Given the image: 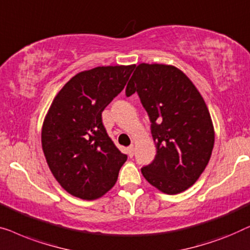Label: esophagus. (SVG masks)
<instances>
[{"mask_svg": "<svg viewBox=\"0 0 250 250\" xmlns=\"http://www.w3.org/2000/svg\"><path fill=\"white\" fill-rule=\"evenodd\" d=\"M133 152H135V148H133V145H130L128 148H126V153L130 157L133 156Z\"/></svg>", "mask_w": 250, "mask_h": 250, "instance_id": "1", "label": "esophagus"}]
</instances>
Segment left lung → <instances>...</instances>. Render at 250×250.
<instances>
[{
    "label": "left lung",
    "mask_w": 250,
    "mask_h": 250,
    "mask_svg": "<svg viewBox=\"0 0 250 250\" xmlns=\"http://www.w3.org/2000/svg\"><path fill=\"white\" fill-rule=\"evenodd\" d=\"M135 93L149 117L157 149L142 173L164 194H180L195 184L212 155L215 137L208 108L191 80L173 65L140 63L125 88L126 96Z\"/></svg>",
    "instance_id": "8db88e82"
}]
</instances>
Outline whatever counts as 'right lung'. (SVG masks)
I'll return each instance as SVG.
<instances>
[{
  "label": "right lung",
  "mask_w": 250,
  "mask_h": 250,
  "mask_svg": "<svg viewBox=\"0 0 250 250\" xmlns=\"http://www.w3.org/2000/svg\"><path fill=\"white\" fill-rule=\"evenodd\" d=\"M135 65L97 66L77 73L56 95L42 129L48 167L61 187L93 200L118 180L126 155L102 122V112L125 88Z\"/></svg>",
  "instance_id": "1"
}]
</instances>
